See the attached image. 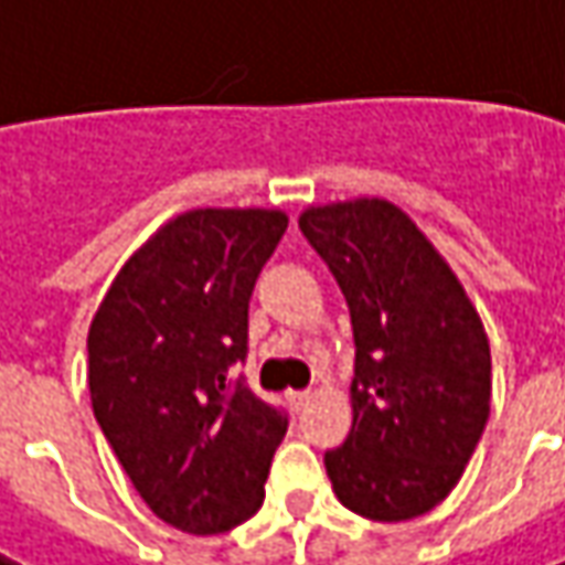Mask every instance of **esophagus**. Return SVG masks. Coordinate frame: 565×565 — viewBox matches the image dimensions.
Returning a JSON list of instances; mask_svg holds the SVG:
<instances>
[{"label":"esophagus","instance_id":"esophagus-1","mask_svg":"<svg viewBox=\"0 0 565 565\" xmlns=\"http://www.w3.org/2000/svg\"><path fill=\"white\" fill-rule=\"evenodd\" d=\"M310 399H313V393H287V403L300 413V409H307L310 406Z\"/></svg>","mask_w":565,"mask_h":565}]
</instances>
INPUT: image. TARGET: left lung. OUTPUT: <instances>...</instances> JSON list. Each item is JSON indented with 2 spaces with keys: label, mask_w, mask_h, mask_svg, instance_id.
Returning a JSON list of instances; mask_svg holds the SVG:
<instances>
[{
  "label": "left lung",
  "mask_w": 565,
  "mask_h": 565,
  "mask_svg": "<svg viewBox=\"0 0 565 565\" xmlns=\"http://www.w3.org/2000/svg\"><path fill=\"white\" fill-rule=\"evenodd\" d=\"M300 230L345 294L351 431L326 450L339 502L409 521L445 502L480 445L492 358L477 307L431 239L383 198L307 207Z\"/></svg>",
  "instance_id": "left-lung-1"
}]
</instances>
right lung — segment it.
I'll use <instances>...</instances> for the list:
<instances>
[{
	"label": "right lung",
	"mask_w": 565,
	"mask_h": 565,
	"mask_svg": "<svg viewBox=\"0 0 565 565\" xmlns=\"http://www.w3.org/2000/svg\"><path fill=\"white\" fill-rule=\"evenodd\" d=\"M287 214L198 207L134 252L88 326V393L156 518L223 534L262 509L287 415L226 371L249 349V297Z\"/></svg>",
	"instance_id": "1"
}]
</instances>
